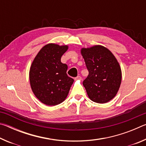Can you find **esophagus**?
Here are the masks:
<instances>
[{
  "label": "esophagus",
  "mask_w": 146,
  "mask_h": 146,
  "mask_svg": "<svg viewBox=\"0 0 146 146\" xmlns=\"http://www.w3.org/2000/svg\"><path fill=\"white\" fill-rule=\"evenodd\" d=\"M75 80H81V76H77L75 78Z\"/></svg>",
  "instance_id": "obj_1"
}]
</instances>
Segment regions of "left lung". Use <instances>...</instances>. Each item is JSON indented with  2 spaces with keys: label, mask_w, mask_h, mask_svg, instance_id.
Segmentation results:
<instances>
[{
  "label": "left lung",
  "mask_w": 146,
  "mask_h": 146,
  "mask_svg": "<svg viewBox=\"0 0 146 146\" xmlns=\"http://www.w3.org/2000/svg\"><path fill=\"white\" fill-rule=\"evenodd\" d=\"M89 75L83 81L89 98L93 102L104 104L117 95L122 80V71L113 54L105 47L95 46L82 48Z\"/></svg>",
  "instance_id": "8db88e82"
}]
</instances>
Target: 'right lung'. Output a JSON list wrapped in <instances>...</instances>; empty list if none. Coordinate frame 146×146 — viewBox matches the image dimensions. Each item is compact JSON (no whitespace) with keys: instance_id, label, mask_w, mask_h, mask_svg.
Listing matches in <instances>:
<instances>
[{"instance_id":"obj_1","label":"right lung","mask_w":146,"mask_h":146,"mask_svg":"<svg viewBox=\"0 0 146 146\" xmlns=\"http://www.w3.org/2000/svg\"><path fill=\"white\" fill-rule=\"evenodd\" d=\"M68 46L48 44L35 58L29 70V82L36 97L47 106H56L68 95L74 80L67 75L68 66L61 57Z\"/></svg>"}]
</instances>
